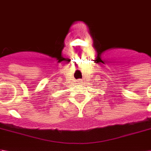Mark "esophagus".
<instances>
[{
  "mask_svg": "<svg viewBox=\"0 0 151 151\" xmlns=\"http://www.w3.org/2000/svg\"><path fill=\"white\" fill-rule=\"evenodd\" d=\"M82 81H82V79H79L78 81V83H79V84H81V83Z\"/></svg>",
  "mask_w": 151,
  "mask_h": 151,
  "instance_id": "34e87169",
  "label": "esophagus"
}]
</instances>
